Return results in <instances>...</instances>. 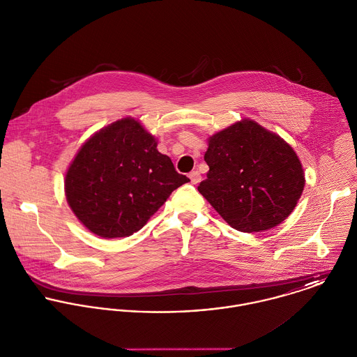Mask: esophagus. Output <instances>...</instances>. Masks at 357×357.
Here are the masks:
<instances>
[{
	"instance_id": "esophagus-1",
	"label": "esophagus",
	"mask_w": 357,
	"mask_h": 357,
	"mask_svg": "<svg viewBox=\"0 0 357 357\" xmlns=\"http://www.w3.org/2000/svg\"><path fill=\"white\" fill-rule=\"evenodd\" d=\"M190 178H191V183L192 184H198L201 180H202V176H201V173L199 172H191L190 173Z\"/></svg>"
}]
</instances>
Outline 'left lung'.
Masks as SVG:
<instances>
[{
  "label": "left lung",
  "instance_id": "1",
  "mask_svg": "<svg viewBox=\"0 0 357 357\" xmlns=\"http://www.w3.org/2000/svg\"><path fill=\"white\" fill-rule=\"evenodd\" d=\"M207 178L198 191L241 232L284 221L305 185L303 165L280 136L243 119L208 137Z\"/></svg>",
  "mask_w": 357,
  "mask_h": 357
}]
</instances>
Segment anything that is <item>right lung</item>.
Wrapping results in <instances>:
<instances>
[{
  "label": "right lung",
  "instance_id": "right-lung-1",
  "mask_svg": "<svg viewBox=\"0 0 357 357\" xmlns=\"http://www.w3.org/2000/svg\"><path fill=\"white\" fill-rule=\"evenodd\" d=\"M190 178L176 172L139 121L119 119L95 133L75 155L66 198L77 218L102 238L140 231L170 194Z\"/></svg>",
  "mask_w": 357,
  "mask_h": 357
}]
</instances>
